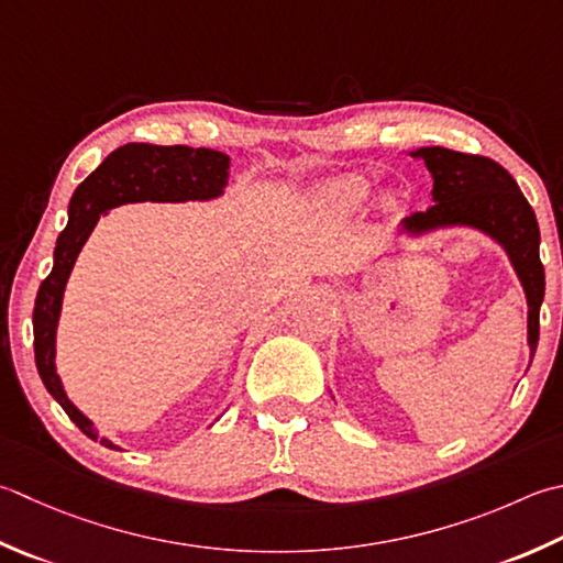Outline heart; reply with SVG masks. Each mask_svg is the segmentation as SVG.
Wrapping results in <instances>:
<instances>
[{"mask_svg": "<svg viewBox=\"0 0 563 563\" xmlns=\"http://www.w3.org/2000/svg\"><path fill=\"white\" fill-rule=\"evenodd\" d=\"M371 185L366 178H358V175H346V178H339L329 183L322 190V202L339 212H351L356 209L363 200L368 197Z\"/></svg>", "mask_w": 563, "mask_h": 563, "instance_id": "obj_1", "label": "heart"}]
</instances>
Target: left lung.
<instances>
[{
	"label": "left lung",
	"mask_w": 563,
	"mask_h": 563,
	"mask_svg": "<svg viewBox=\"0 0 563 563\" xmlns=\"http://www.w3.org/2000/svg\"><path fill=\"white\" fill-rule=\"evenodd\" d=\"M422 158L434 178V205L427 212L407 217L402 227L420 231L466 224L486 231L508 251L512 266L530 305V351L539 341V307L544 300V266L539 261V224L520 185L493 158L476 153H459L442 146L412 153Z\"/></svg>",
	"instance_id": "obj_1"
}]
</instances>
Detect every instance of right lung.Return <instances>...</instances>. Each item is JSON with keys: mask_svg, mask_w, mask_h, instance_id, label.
<instances>
[{"mask_svg": "<svg viewBox=\"0 0 563 563\" xmlns=\"http://www.w3.org/2000/svg\"><path fill=\"white\" fill-rule=\"evenodd\" d=\"M229 178V156L212 148L153 146L126 143L109 153L99 168L77 187L68 207V227L60 231L53 251V271L41 283L33 305V354L38 376L82 434L97 439L92 422L65 395L55 373V327H58L63 290L87 236L102 212L126 202H185L222 195ZM104 446L117 449L107 439Z\"/></svg>", "mask_w": 563, "mask_h": 563, "instance_id": "add662e5", "label": "right lung"}]
</instances>
